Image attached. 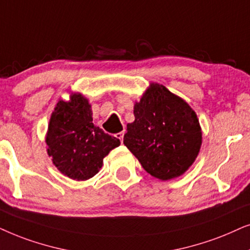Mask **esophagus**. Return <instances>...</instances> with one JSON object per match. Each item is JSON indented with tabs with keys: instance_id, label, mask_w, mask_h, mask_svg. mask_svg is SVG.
Returning <instances> with one entry per match:
<instances>
[{
	"instance_id": "34e87169",
	"label": "esophagus",
	"mask_w": 250,
	"mask_h": 250,
	"mask_svg": "<svg viewBox=\"0 0 250 250\" xmlns=\"http://www.w3.org/2000/svg\"><path fill=\"white\" fill-rule=\"evenodd\" d=\"M123 135H125V132L123 131H121V132H118V134H116V138H119L120 139V142H123Z\"/></svg>"
}]
</instances>
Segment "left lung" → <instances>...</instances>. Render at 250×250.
Segmentation results:
<instances>
[{
  "label": "left lung",
  "mask_w": 250,
  "mask_h": 250,
  "mask_svg": "<svg viewBox=\"0 0 250 250\" xmlns=\"http://www.w3.org/2000/svg\"><path fill=\"white\" fill-rule=\"evenodd\" d=\"M134 114L123 143L143 168L162 181L184 174L198 156L202 139L197 114L188 103L152 83L135 104Z\"/></svg>",
  "instance_id": "obj_1"
}]
</instances>
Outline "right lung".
I'll use <instances>...</instances> for the list:
<instances>
[{
  "label": "right lung",
  "mask_w": 250,
  "mask_h": 250,
  "mask_svg": "<svg viewBox=\"0 0 250 250\" xmlns=\"http://www.w3.org/2000/svg\"><path fill=\"white\" fill-rule=\"evenodd\" d=\"M48 154L59 171L76 181L94 177L103 159L118 147L120 141L92 123L91 106L82 95L69 102L59 101L46 134Z\"/></svg>",
  "instance_id": "obj_1"
}]
</instances>
